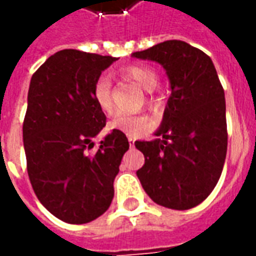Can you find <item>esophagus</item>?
Masks as SVG:
<instances>
[{
    "label": "esophagus",
    "instance_id": "34e87169",
    "mask_svg": "<svg viewBox=\"0 0 256 256\" xmlns=\"http://www.w3.org/2000/svg\"><path fill=\"white\" fill-rule=\"evenodd\" d=\"M134 141H136L134 137H128V144H130V146H134Z\"/></svg>",
    "mask_w": 256,
    "mask_h": 256
}]
</instances>
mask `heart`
I'll list each match as a JSON object with an SVG mask.
<instances>
[{"label":"heart","instance_id":"b5f03b06","mask_svg":"<svg viewBox=\"0 0 256 256\" xmlns=\"http://www.w3.org/2000/svg\"><path fill=\"white\" fill-rule=\"evenodd\" d=\"M118 75L123 80H128V82L138 84L140 88H142L146 92L155 89L156 84L159 82V76H158V72L155 70L152 67H148V66H141V64H133V66L120 68ZM93 97H94V101L97 102V106L101 111L106 115H111L112 111H114V104H112L111 98L110 79L102 76L96 82L94 89H93ZM150 102L152 106H158V100L154 96L150 97ZM152 124H154L152 119L144 114H141V115L116 114L108 123V128L122 132L128 136H137V134L142 133L145 130L152 128Z\"/></svg>","mask_w":256,"mask_h":256}]
</instances>
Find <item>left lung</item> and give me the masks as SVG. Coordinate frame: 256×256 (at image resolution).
<instances>
[{"mask_svg":"<svg viewBox=\"0 0 256 256\" xmlns=\"http://www.w3.org/2000/svg\"><path fill=\"white\" fill-rule=\"evenodd\" d=\"M134 58L158 62L172 84L163 120L152 141H136L144 154L140 182L156 204L189 210L220 180L228 150L224 88L211 58L186 42L158 44Z\"/></svg>","mask_w":256,"mask_h":256,"instance_id":"1","label":"left lung"}]
</instances>
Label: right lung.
<instances>
[{
    "instance_id": "1",
    "label": "right lung",
    "mask_w": 256,
    "mask_h": 256,
    "mask_svg": "<svg viewBox=\"0 0 256 256\" xmlns=\"http://www.w3.org/2000/svg\"><path fill=\"white\" fill-rule=\"evenodd\" d=\"M115 60L64 49L31 78L23 122L28 178L42 206L74 225L98 218L111 206L114 180L128 150L124 133L112 130L89 154L106 123L93 89Z\"/></svg>"
}]
</instances>
